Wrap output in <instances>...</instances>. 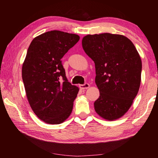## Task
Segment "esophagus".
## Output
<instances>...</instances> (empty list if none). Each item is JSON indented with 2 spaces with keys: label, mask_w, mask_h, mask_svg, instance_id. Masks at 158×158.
I'll list each match as a JSON object with an SVG mask.
<instances>
[{
  "label": "esophagus",
  "mask_w": 158,
  "mask_h": 158,
  "mask_svg": "<svg viewBox=\"0 0 158 158\" xmlns=\"http://www.w3.org/2000/svg\"><path fill=\"white\" fill-rule=\"evenodd\" d=\"M89 87H90V85H89V84H88V83H85L84 84L79 85V88H80V89H81V90L87 89H89Z\"/></svg>",
  "instance_id": "1"
}]
</instances>
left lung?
I'll list each match as a JSON object with an SVG mask.
<instances>
[{"label":"left lung","mask_w":158,"mask_h":158,"mask_svg":"<svg viewBox=\"0 0 158 158\" xmlns=\"http://www.w3.org/2000/svg\"><path fill=\"white\" fill-rule=\"evenodd\" d=\"M85 53L94 61L100 97L94 102L99 116L108 121L130 108L141 84L142 64L135 45L124 35L111 33L83 37Z\"/></svg>","instance_id":"8db88e82"}]
</instances>
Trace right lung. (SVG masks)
<instances>
[{"label":"right lung","instance_id":"add662e5","mask_svg":"<svg viewBox=\"0 0 158 158\" xmlns=\"http://www.w3.org/2000/svg\"><path fill=\"white\" fill-rule=\"evenodd\" d=\"M76 34L60 31L33 40L22 66L26 96L36 116L48 124H60L73 108L79 88L68 81L61 58L79 40Z\"/></svg>","mask_w":158,"mask_h":158}]
</instances>
